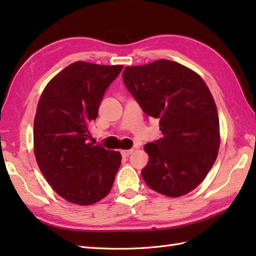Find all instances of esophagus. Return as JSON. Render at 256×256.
<instances>
[{"mask_svg":"<svg viewBox=\"0 0 256 256\" xmlns=\"http://www.w3.org/2000/svg\"><path fill=\"white\" fill-rule=\"evenodd\" d=\"M133 153V150H121V154L123 157H128V155H131Z\"/></svg>","mask_w":256,"mask_h":256,"instance_id":"obj_1","label":"esophagus"}]
</instances>
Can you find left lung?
Masks as SVG:
<instances>
[{
  "instance_id": "obj_1",
  "label": "left lung",
  "mask_w": 256,
  "mask_h": 256,
  "mask_svg": "<svg viewBox=\"0 0 256 256\" xmlns=\"http://www.w3.org/2000/svg\"><path fill=\"white\" fill-rule=\"evenodd\" d=\"M122 78L143 111L160 118L162 138L144 146L150 157L142 170L145 182L172 198L192 192L220 148L218 111L209 88L194 70L167 59L126 67Z\"/></svg>"
}]
</instances>
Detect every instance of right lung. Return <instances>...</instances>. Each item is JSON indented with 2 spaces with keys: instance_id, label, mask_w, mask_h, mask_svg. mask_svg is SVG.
Listing matches in <instances>:
<instances>
[{
  "instance_id": "obj_1",
  "label": "right lung",
  "mask_w": 256,
  "mask_h": 256,
  "mask_svg": "<svg viewBox=\"0 0 256 256\" xmlns=\"http://www.w3.org/2000/svg\"><path fill=\"white\" fill-rule=\"evenodd\" d=\"M123 69L76 62L45 86L34 120V154L47 182L69 202L90 206L111 192L121 154L88 143L104 92Z\"/></svg>"
}]
</instances>
